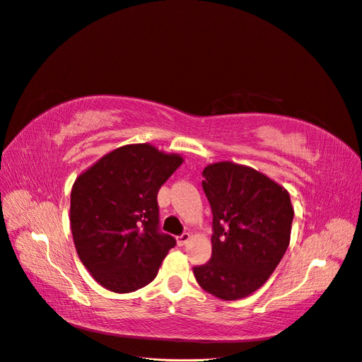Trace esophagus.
<instances>
[{
    "label": "esophagus",
    "mask_w": 362,
    "mask_h": 362,
    "mask_svg": "<svg viewBox=\"0 0 362 362\" xmlns=\"http://www.w3.org/2000/svg\"><path fill=\"white\" fill-rule=\"evenodd\" d=\"M189 240H191L189 233H183V235L177 236V245H179V247H183V245H186Z\"/></svg>",
    "instance_id": "esophagus-1"
}]
</instances>
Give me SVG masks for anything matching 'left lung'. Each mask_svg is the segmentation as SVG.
<instances>
[{"instance_id": "obj_1", "label": "left lung", "mask_w": 362, "mask_h": 362, "mask_svg": "<svg viewBox=\"0 0 362 362\" xmlns=\"http://www.w3.org/2000/svg\"><path fill=\"white\" fill-rule=\"evenodd\" d=\"M203 191L212 207V257L195 266L203 290L236 300L260 288L288 247L293 207L290 195L263 173L235 162L203 170Z\"/></svg>"}]
</instances>
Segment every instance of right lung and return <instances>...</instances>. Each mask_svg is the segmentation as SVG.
Here are the masks:
<instances>
[{
	"mask_svg": "<svg viewBox=\"0 0 362 362\" xmlns=\"http://www.w3.org/2000/svg\"><path fill=\"white\" fill-rule=\"evenodd\" d=\"M182 162L151 144H129L110 151L75 180L74 243L102 287L131 293L158 275L176 239L159 231L156 197Z\"/></svg>",
	"mask_w": 362,
	"mask_h": 362,
	"instance_id": "obj_1",
	"label": "right lung"
}]
</instances>
